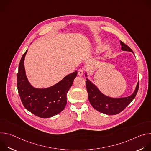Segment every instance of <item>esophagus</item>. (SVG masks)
Returning a JSON list of instances; mask_svg holds the SVG:
<instances>
[{
	"label": "esophagus",
	"mask_w": 151,
	"mask_h": 151,
	"mask_svg": "<svg viewBox=\"0 0 151 151\" xmlns=\"http://www.w3.org/2000/svg\"><path fill=\"white\" fill-rule=\"evenodd\" d=\"M78 75H79V76H82V75L83 74V69H79V70H78Z\"/></svg>",
	"instance_id": "esophagus-1"
}]
</instances>
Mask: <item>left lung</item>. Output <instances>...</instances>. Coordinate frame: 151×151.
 I'll list each match as a JSON object with an SVG mask.
<instances>
[{"label": "left lung", "instance_id": "left-lung-1", "mask_svg": "<svg viewBox=\"0 0 151 151\" xmlns=\"http://www.w3.org/2000/svg\"><path fill=\"white\" fill-rule=\"evenodd\" d=\"M121 50L133 53L132 50L120 40ZM85 76L87 73H85ZM86 87L88 92V100L92 106L97 111L109 115H114L122 112L135 98L139 87V81L133 93L128 97L121 98H112L103 94L88 78L86 79Z\"/></svg>", "mask_w": 151, "mask_h": 151}]
</instances>
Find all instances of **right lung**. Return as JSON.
<instances>
[{"instance_id":"1","label":"right lung","mask_w":151,"mask_h":151,"mask_svg":"<svg viewBox=\"0 0 151 151\" xmlns=\"http://www.w3.org/2000/svg\"><path fill=\"white\" fill-rule=\"evenodd\" d=\"M28 50L20 60L17 73V88L25 108L35 115L48 118L60 113L67 103V94L72 85L78 72L69 74L50 87L36 88L30 83L24 69V58Z\"/></svg>"}]
</instances>
